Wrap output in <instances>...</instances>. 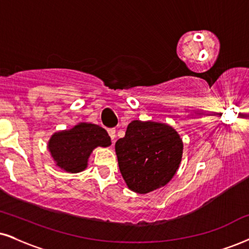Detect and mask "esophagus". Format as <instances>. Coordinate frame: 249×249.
<instances>
[{"mask_svg":"<svg viewBox=\"0 0 249 249\" xmlns=\"http://www.w3.org/2000/svg\"><path fill=\"white\" fill-rule=\"evenodd\" d=\"M107 133H108L109 137L112 139V142H114V139H115V129H114V128H109V129H107Z\"/></svg>","mask_w":249,"mask_h":249,"instance_id":"esophagus-1","label":"esophagus"}]
</instances>
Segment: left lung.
I'll return each instance as SVG.
<instances>
[{
    "label": "left lung",
    "instance_id": "obj_1",
    "mask_svg": "<svg viewBox=\"0 0 249 249\" xmlns=\"http://www.w3.org/2000/svg\"><path fill=\"white\" fill-rule=\"evenodd\" d=\"M179 134L164 124L139 120L128 124L124 137L116 141L119 168L133 192L146 194L173 178L182 157Z\"/></svg>",
    "mask_w": 249,
    "mask_h": 249
}]
</instances>
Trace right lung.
<instances>
[{"label": "right lung", "instance_id": "add662e5", "mask_svg": "<svg viewBox=\"0 0 249 249\" xmlns=\"http://www.w3.org/2000/svg\"><path fill=\"white\" fill-rule=\"evenodd\" d=\"M110 145V137L104 128L92 124H79L70 130L54 134L48 149L57 166L70 173L85 170L92 150Z\"/></svg>", "mask_w": 249, "mask_h": 249}]
</instances>
